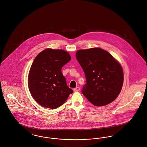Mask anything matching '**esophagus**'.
Wrapping results in <instances>:
<instances>
[{
  "mask_svg": "<svg viewBox=\"0 0 147 147\" xmlns=\"http://www.w3.org/2000/svg\"><path fill=\"white\" fill-rule=\"evenodd\" d=\"M73 90H74V92H79V90H80V88L79 87H76V88H74V89H73Z\"/></svg>",
  "mask_w": 147,
  "mask_h": 147,
  "instance_id": "obj_1",
  "label": "esophagus"
}]
</instances>
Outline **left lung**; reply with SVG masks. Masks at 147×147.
I'll use <instances>...</instances> for the list:
<instances>
[{"mask_svg": "<svg viewBox=\"0 0 147 147\" xmlns=\"http://www.w3.org/2000/svg\"><path fill=\"white\" fill-rule=\"evenodd\" d=\"M76 58L86 76L83 94L98 107L113 102L123 84V71L119 63L109 53L98 48L79 50Z\"/></svg>", "mask_w": 147, "mask_h": 147, "instance_id": "obj_1", "label": "left lung"}]
</instances>
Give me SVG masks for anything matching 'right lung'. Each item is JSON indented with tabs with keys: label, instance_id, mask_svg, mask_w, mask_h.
I'll return each mask as SVG.
<instances>
[{
	"label": "right lung",
	"instance_id": "add662e5",
	"mask_svg": "<svg viewBox=\"0 0 147 147\" xmlns=\"http://www.w3.org/2000/svg\"><path fill=\"white\" fill-rule=\"evenodd\" d=\"M70 59L68 52L50 48L35 57L28 75V87L32 97L42 107L56 109L73 93L61 70Z\"/></svg>",
	"mask_w": 147,
	"mask_h": 147
}]
</instances>
